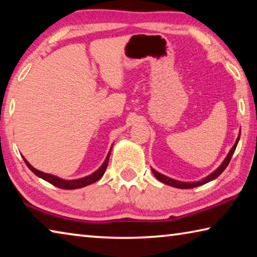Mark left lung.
<instances>
[{
  "label": "left lung",
  "mask_w": 257,
  "mask_h": 257,
  "mask_svg": "<svg viewBox=\"0 0 257 257\" xmlns=\"http://www.w3.org/2000/svg\"><path fill=\"white\" fill-rule=\"evenodd\" d=\"M239 139H240V132H239L238 138H236V140L234 142L233 147H232L231 151L228 152L226 157H225V160L222 162V164H220L219 167L215 170V171H212L210 175L207 176V177H204V178L197 180V181H180V180H176V179L170 178V177H168V176L162 175V173H160L159 171H156V170H154L153 168H152V171L154 173V176L156 177V179H159L161 183H163L165 185H169V186H172V187H176V188H181V189H187V188H193V187L201 186V185H204V184L209 183V181L216 179L217 177H218L220 173H222L224 170L226 169V167H227L228 163H230V161H231V157H232V155H233V153L235 151L236 145H238V142H239Z\"/></svg>",
  "instance_id": "1"
}]
</instances>
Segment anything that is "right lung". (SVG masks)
I'll return each instance as SVG.
<instances>
[{
	"label": "right lung",
	"instance_id": "right-lung-1",
	"mask_svg": "<svg viewBox=\"0 0 257 257\" xmlns=\"http://www.w3.org/2000/svg\"><path fill=\"white\" fill-rule=\"evenodd\" d=\"M110 153H111V148H110V151L108 153V155H106L104 162L102 163L101 167L96 170V171H94L93 173H90V175L86 176V177H82V178H78V179H63V178H60V177H57V176L51 175V173L42 172V171H40V170H38V169H35L34 167H32V165L29 163V161H27L24 156H23V159H24V162H25V164L27 165V167H29L31 171H32L34 175H37L39 178L48 181L49 184L54 185V186H56L58 188L77 189V188L88 186V185L95 183V181L100 180L102 178V176H103L104 172H105L106 167H108Z\"/></svg>",
	"mask_w": 257,
	"mask_h": 257
}]
</instances>
